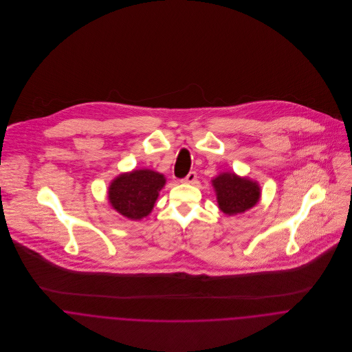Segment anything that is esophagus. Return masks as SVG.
I'll return each instance as SVG.
<instances>
[{
  "instance_id": "34e87169",
  "label": "esophagus",
  "mask_w": 352,
  "mask_h": 352,
  "mask_svg": "<svg viewBox=\"0 0 352 352\" xmlns=\"http://www.w3.org/2000/svg\"><path fill=\"white\" fill-rule=\"evenodd\" d=\"M195 180H197V172H190V173L187 175V177H186L183 182H184V183H188V184H192Z\"/></svg>"
}]
</instances>
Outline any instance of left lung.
<instances>
[{
	"label": "left lung",
	"mask_w": 352,
	"mask_h": 352,
	"mask_svg": "<svg viewBox=\"0 0 352 352\" xmlns=\"http://www.w3.org/2000/svg\"><path fill=\"white\" fill-rule=\"evenodd\" d=\"M219 210L226 215L244 214L261 198L260 184L248 176L234 172H221L211 179Z\"/></svg>",
	"instance_id": "1"
}]
</instances>
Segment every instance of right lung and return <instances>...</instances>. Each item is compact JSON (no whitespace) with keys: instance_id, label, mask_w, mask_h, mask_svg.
Returning <instances> with one entry per match:
<instances>
[{"instance_id":"obj_1","label":"right lung","mask_w":352,"mask_h":352,"mask_svg":"<svg viewBox=\"0 0 352 352\" xmlns=\"http://www.w3.org/2000/svg\"><path fill=\"white\" fill-rule=\"evenodd\" d=\"M166 179L162 173L149 168L123 172L111 180L107 198L111 207L131 221L146 218L165 187Z\"/></svg>"}]
</instances>
